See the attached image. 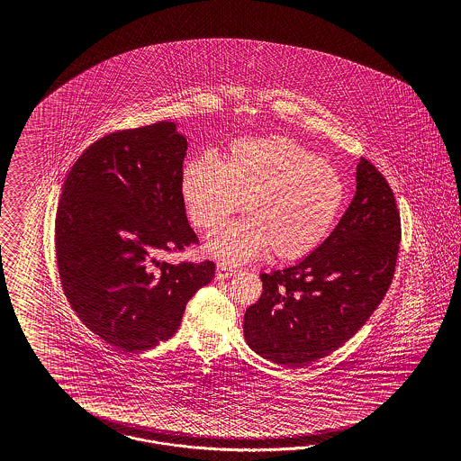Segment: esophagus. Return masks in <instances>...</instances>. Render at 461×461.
<instances>
[{
	"label": "esophagus",
	"mask_w": 461,
	"mask_h": 461,
	"mask_svg": "<svg viewBox=\"0 0 461 461\" xmlns=\"http://www.w3.org/2000/svg\"><path fill=\"white\" fill-rule=\"evenodd\" d=\"M233 274H237L235 267L226 266V264H221V262L216 266V279H228Z\"/></svg>",
	"instance_id": "34e87169"
}]
</instances>
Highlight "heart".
Instances as JSON below:
<instances>
[{
	"instance_id": "b5f03b06",
	"label": "heart",
	"mask_w": 461,
	"mask_h": 461,
	"mask_svg": "<svg viewBox=\"0 0 461 461\" xmlns=\"http://www.w3.org/2000/svg\"><path fill=\"white\" fill-rule=\"evenodd\" d=\"M181 187L201 231L220 226L243 201L247 216L208 241L228 262L250 260L267 249L279 260L303 258L330 233L347 194L333 166L282 135L233 141L221 166L211 157L195 158L184 167Z\"/></svg>"
}]
</instances>
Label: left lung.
I'll list each match as a JSON object with an SVG mask.
<instances>
[{
    "instance_id": "1",
    "label": "left lung",
    "mask_w": 461,
    "mask_h": 461,
    "mask_svg": "<svg viewBox=\"0 0 461 461\" xmlns=\"http://www.w3.org/2000/svg\"><path fill=\"white\" fill-rule=\"evenodd\" d=\"M399 243L391 185L362 157L357 193L331 235L299 264L260 276L262 295L243 318L250 348L285 366H306L333 353L385 297Z\"/></svg>"
}]
</instances>
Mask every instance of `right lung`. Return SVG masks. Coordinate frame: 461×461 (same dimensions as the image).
I'll return each mask as SVG.
<instances>
[{
  "label": "right lung",
  "mask_w": 461,
  "mask_h": 461,
  "mask_svg": "<svg viewBox=\"0 0 461 461\" xmlns=\"http://www.w3.org/2000/svg\"><path fill=\"white\" fill-rule=\"evenodd\" d=\"M185 150L172 122L113 131L84 150L62 185V291L83 324L122 351L176 335L187 301L214 277L210 260H158L199 243L182 197Z\"/></svg>",
  "instance_id": "add662e5"
}]
</instances>
